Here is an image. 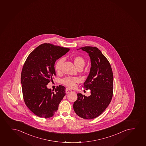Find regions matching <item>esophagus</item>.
Returning a JSON list of instances; mask_svg holds the SVG:
<instances>
[{
  "label": "esophagus",
  "instance_id": "esophagus-1",
  "mask_svg": "<svg viewBox=\"0 0 146 146\" xmlns=\"http://www.w3.org/2000/svg\"><path fill=\"white\" fill-rule=\"evenodd\" d=\"M72 92V91L70 90V89H68V88H66V94H68V93H70Z\"/></svg>",
  "mask_w": 146,
  "mask_h": 146
}]
</instances>
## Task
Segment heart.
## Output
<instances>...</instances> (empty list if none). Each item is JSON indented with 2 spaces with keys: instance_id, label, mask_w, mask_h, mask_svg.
I'll return each mask as SVG.
<instances>
[{
  "instance_id": "obj_1",
  "label": "heart",
  "mask_w": 146,
  "mask_h": 146,
  "mask_svg": "<svg viewBox=\"0 0 146 146\" xmlns=\"http://www.w3.org/2000/svg\"><path fill=\"white\" fill-rule=\"evenodd\" d=\"M74 64L77 68H82L85 66V62L83 58L80 56H76L74 58ZM63 59L58 60L55 64V69L57 72L60 71L62 66ZM78 80L76 78H66L61 80V82L67 86L68 87L72 88L76 86V83L78 82Z\"/></svg>"
}]
</instances>
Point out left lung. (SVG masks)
I'll use <instances>...</instances> for the list:
<instances>
[{
    "mask_svg": "<svg viewBox=\"0 0 146 146\" xmlns=\"http://www.w3.org/2000/svg\"><path fill=\"white\" fill-rule=\"evenodd\" d=\"M87 52L90 58V72L84 85L90 89V96L78 93L73 108L76 114L84 119H93L100 115L111 102L113 93V71L111 65L98 48L85 46L78 49Z\"/></svg>",
    "mask_w": 146,
    "mask_h": 146,
    "instance_id": "1",
    "label": "left lung"
}]
</instances>
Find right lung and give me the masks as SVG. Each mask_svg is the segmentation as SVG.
Returning <instances> with one entry per match:
<instances>
[{"mask_svg":"<svg viewBox=\"0 0 146 146\" xmlns=\"http://www.w3.org/2000/svg\"><path fill=\"white\" fill-rule=\"evenodd\" d=\"M70 49L42 44L30 54L25 63L21 77L24 100L28 108L39 117L53 116L66 95L62 85L57 86L54 92L47 85L56 76V61Z\"/></svg>","mask_w":146,"mask_h":146,"instance_id":"add662e5","label":"right lung"}]
</instances>
